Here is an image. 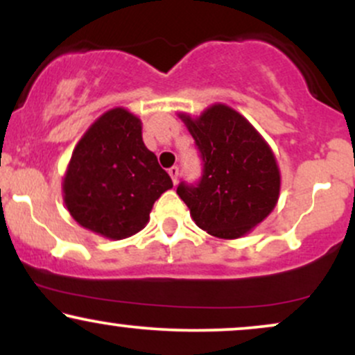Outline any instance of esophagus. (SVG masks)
I'll return each mask as SVG.
<instances>
[{
    "instance_id": "esophagus-1",
    "label": "esophagus",
    "mask_w": 355,
    "mask_h": 355,
    "mask_svg": "<svg viewBox=\"0 0 355 355\" xmlns=\"http://www.w3.org/2000/svg\"><path fill=\"white\" fill-rule=\"evenodd\" d=\"M178 172H180V170H178V166H172V168H168V173H170V177H172V180H173V183H177V178H178Z\"/></svg>"
}]
</instances>
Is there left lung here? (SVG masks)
<instances>
[{"label": "left lung", "instance_id": "8db88e82", "mask_svg": "<svg viewBox=\"0 0 355 355\" xmlns=\"http://www.w3.org/2000/svg\"><path fill=\"white\" fill-rule=\"evenodd\" d=\"M203 162L197 185L180 182L178 197L202 230L218 239H239L275 209L280 172L274 152L248 121L217 103L200 116L180 113Z\"/></svg>", "mask_w": 355, "mask_h": 355}]
</instances>
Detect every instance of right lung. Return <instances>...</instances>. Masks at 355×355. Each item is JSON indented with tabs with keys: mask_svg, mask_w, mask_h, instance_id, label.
<instances>
[{
	"mask_svg": "<svg viewBox=\"0 0 355 355\" xmlns=\"http://www.w3.org/2000/svg\"><path fill=\"white\" fill-rule=\"evenodd\" d=\"M172 187L170 175L144 144L140 118L113 108L73 150L63 200L81 227L121 240L144 229L155 200Z\"/></svg>",
	"mask_w": 355,
	"mask_h": 355,
	"instance_id": "1",
	"label": "right lung"
}]
</instances>
